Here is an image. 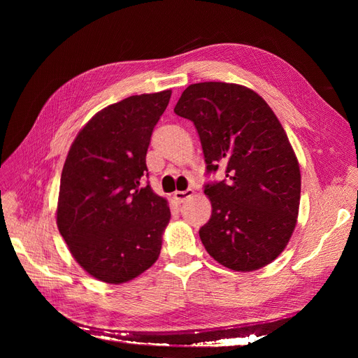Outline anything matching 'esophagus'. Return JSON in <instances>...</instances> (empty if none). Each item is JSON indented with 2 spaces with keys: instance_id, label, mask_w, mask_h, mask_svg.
I'll use <instances>...</instances> for the list:
<instances>
[{
  "instance_id": "1",
  "label": "esophagus",
  "mask_w": 358,
  "mask_h": 358,
  "mask_svg": "<svg viewBox=\"0 0 358 358\" xmlns=\"http://www.w3.org/2000/svg\"><path fill=\"white\" fill-rule=\"evenodd\" d=\"M194 194V191L192 189H187V191H176L175 192V196H173V199L176 200V203L178 204H180V203H183L185 200H188L191 196Z\"/></svg>"
}]
</instances>
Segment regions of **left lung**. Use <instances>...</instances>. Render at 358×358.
Wrapping results in <instances>:
<instances>
[{
    "label": "left lung",
    "mask_w": 358,
    "mask_h": 358,
    "mask_svg": "<svg viewBox=\"0 0 358 358\" xmlns=\"http://www.w3.org/2000/svg\"><path fill=\"white\" fill-rule=\"evenodd\" d=\"M175 113L196 127L208 182L210 220L200 239L216 262L252 272L284 251L300 204V169L282 125L257 92L242 85L201 82L182 92Z\"/></svg>",
    "instance_id": "left-lung-1"
}]
</instances>
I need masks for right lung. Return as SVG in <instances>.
Instances as JSON below:
<instances>
[{
	"mask_svg": "<svg viewBox=\"0 0 358 358\" xmlns=\"http://www.w3.org/2000/svg\"><path fill=\"white\" fill-rule=\"evenodd\" d=\"M170 95H131L107 106L69 150L57 224L76 262L103 282H128L158 259L170 209L143 180L150 136Z\"/></svg>",
	"mask_w": 358,
	"mask_h": 358,
	"instance_id": "right-lung-1",
	"label": "right lung"
}]
</instances>
